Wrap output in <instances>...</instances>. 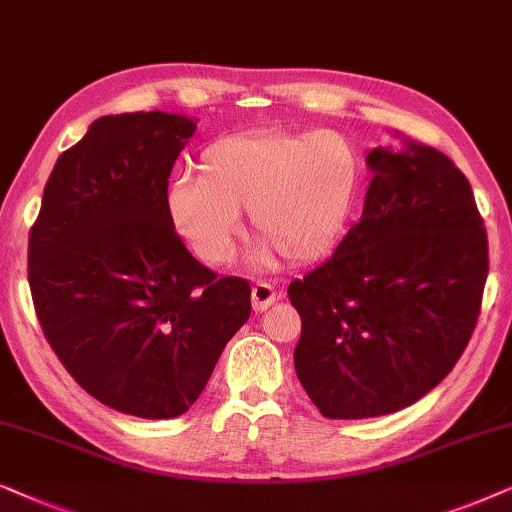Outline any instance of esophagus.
<instances>
[{"instance_id":"obj_1","label":"esophagus","mask_w":512,"mask_h":512,"mask_svg":"<svg viewBox=\"0 0 512 512\" xmlns=\"http://www.w3.org/2000/svg\"><path fill=\"white\" fill-rule=\"evenodd\" d=\"M276 299H278V292L271 288L269 283L260 281L252 285V309L255 311H267Z\"/></svg>"}]
</instances>
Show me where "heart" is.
Instances as JSON below:
<instances>
[{
  "mask_svg": "<svg viewBox=\"0 0 512 512\" xmlns=\"http://www.w3.org/2000/svg\"><path fill=\"white\" fill-rule=\"evenodd\" d=\"M360 163L335 131H255L201 152L199 175H180L166 194L177 234L208 264L231 260L248 208L257 257L311 262L337 243L356 199Z\"/></svg>",
  "mask_w": 512,
  "mask_h": 512,
  "instance_id": "1",
  "label": "heart"
}]
</instances>
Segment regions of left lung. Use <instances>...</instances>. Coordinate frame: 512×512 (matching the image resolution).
I'll return each instance as SVG.
<instances>
[{"mask_svg": "<svg viewBox=\"0 0 512 512\" xmlns=\"http://www.w3.org/2000/svg\"><path fill=\"white\" fill-rule=\"evenodd\" d=\"M363 217L288 288L295 370L327 419L403 410L440 384L478 325L487 229L466 175L438 149L367 154Z\"/></svg>", "mask_w": 512, "mask_h": 512, "instance_id": "1", "label": "left lung"}]
</instances>
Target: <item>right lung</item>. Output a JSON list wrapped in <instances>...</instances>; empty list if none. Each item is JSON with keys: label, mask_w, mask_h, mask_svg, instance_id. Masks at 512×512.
Wrapping results in <instances>:
<instances>
[{"label": "right lung", "mask_w": 512, "mask_h": 512, "mask_svg": "<svg viewBox=\"0 0 512 512\" xmlns=\"http://www.w3.org/2000/svg\"><path fill=\"white\" fill-rule=\"evenodd\" d=\"M194 128L166 112L93 121L58 156L27 245L46 342L86 393L140 419L185 414L250 316V283L196 262L168 217Z\"/></svg>", "instance_id": "right-lung-1"}]
</instances>
